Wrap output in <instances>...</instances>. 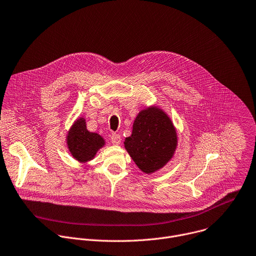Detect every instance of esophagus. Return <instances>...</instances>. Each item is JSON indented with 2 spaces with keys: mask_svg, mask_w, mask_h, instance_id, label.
Wrapping results in <instances>:
<instances>
[{
  "mask_svg": "<svg viewBox=\"0 0 256 256\" xmlns=\"http://www.w3.org/2000/svg\"><path fill=\"white\" fill-rule=\"evenodd\" d=\"M110 140H112V144H120L122 142V136L118 134H112L110 136Z\"/></svg>",
  "mask_w": 256,
  "mask_h": 256,
  "instance_id": "1",
  "label": "esophagus"
}]
</instances>
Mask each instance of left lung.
<instances>
[{"instance_id": "1", "label": "left lung", "mask_w": 256, "mask_h": 256, "mask_svg": "<svg viewBox=\"0 0 256 256\" xmlns=\"http://www.w3.org/2000/svg\"><path fill=\"white\" fill-rule=\"evenodd\" d=\"M177 142L172 120L162 110L152 106L136 118L132 136L126 138L124 148L144 173L152 174L172 158Z\"/></svg>"}]
</instances>
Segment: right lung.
<instances>
[{
    "mask_svg": "<svg viewBox=\"0 0 256 256\" xmlns=\"http://www.w3.org/2000/svg\"><path fill=\"white\" fill-rule=\"evenodd\" d=\"M104 140L96 132H90L86 128L83 118H78L67 134V146L73 158L81 162H88L94 158L98 150L104 146Z\"/></svg>",
    "mask_w": 256,
    "mask_h": 256,
    "instance_id": "add662e5",
    "label": "right lung"
}]
</instances>
